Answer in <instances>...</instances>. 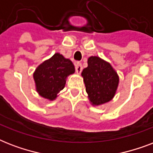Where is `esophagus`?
Returning <instances> with one entry per match:
<instances>
[{
  "label": "esophagus",
  "instance_id": "34e87169",
  "mask_svg": "<svg viewBox=\"0 0 153 153\" xmlns=\"http://www.w3.org/2000/svg\"><path fill=\"white\" fill-rule=\"evenodd\" d=\"M75 71L78 74H80L82 71V64L80 62H77L75 64Z\"/></svg>",
  "mask_w": 153,
  "mask_h": 153
}]
</instances>
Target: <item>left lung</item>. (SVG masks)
Segmentation results:
<instances>
[{"label":"left lung","instance_id":"left-lung-1","mask_svg":"<svg viewBox=\"0 0 153 153\" xmlns=\"http://www.w3.org/2000/svg\"><path fill=\"white\" fill-rule=\"evenodd\" d=\"M88 67L82 72L86 91L92 104L98 105L114 98L118 86L119 78L109 62L97 56H91Z\"/></svg>","mask_w":153,"mask_h":153}]
</instances>
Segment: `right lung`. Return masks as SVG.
<instances>
[{"mask_svg":"<svg viewBox=\"0 0 153 153\" xmlns=\"http://www.w3.org/2000/svg\"><path fill=\"white\" fill-rule=\"evenodd\" d=\"M74 64L70 59L56 53L37 67L34 77L37 92L43 98L54 100L64 88L66 79L74 73Z\"/></svg>","mask_w":153,"mask_h":153,"instance_id":"right-lung-1","label":"right lung"}]
</instances>
